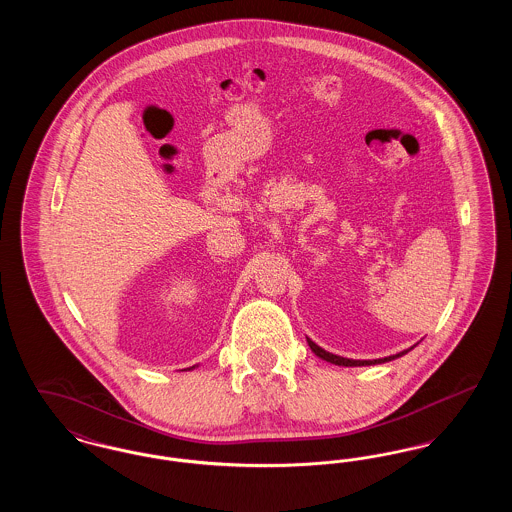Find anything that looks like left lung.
I'll return each mask as SVG.
<instances>
[{"label": "left lung", "mask_w": 512, "mask_h": 512, "mask_svg": "<svg viewBox=\"0 0 512 512\" xmlns=\"http://www.w3.org/2000/svg\"><path fill=\"white\" fill-rule=\"evenodd\" d=\"M309 341V347L313 349V353L320 357V359H324V361H328V363H332V365L338 366H365V365H378V363H386V361H393V359H397V357H401V355H405L407 351H401V353H397V355H391V357H386V359H376V361H353V359H343V357H338V355H332V353H328V351H324L322 347H318L315 341Z\"/></svg>", "instance_id": "obj_1"}]
</instances>
